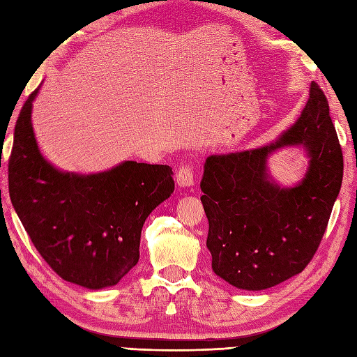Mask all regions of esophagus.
Wrapping results in <instances>:
<instances>
[{
  "label": "esophagus",
  "mask_w": 357,
  "mask_h": 357,
  "mask_svg": "<svg viewBox=\"0 0 357 357\" xmlns=\"http://www.w3.org/2000/svg\"><path fill=\"white\" fill-rule=\"evenodd\" d=\"M176 184L181 188L192 187L195 184V173L190 165H183L176 173Z\"/></svg>",
  "instance_id": "34e87169"
}]
</instances>
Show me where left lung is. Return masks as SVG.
<instances>
[{
    "mask_svg": "<svg viewBox=\"0 0 357 357\" xmlns=\"http://www.w3.org/2000/svg\"><path fill=\"white\" fill-rule=\"evenodd\" d=\"M285 146H302L309 158L305 178L293 188L279 186L268 172V158ZM342 176V150L327 98L312 82L299 118L275 141L206 159L201 201L211 268L248 291L299 275L321 244Z\"/></svg>",
    "mask_w": 357,
    "mask_h": 357,
    "instance_id": "obj_1",
    "label": "left lung"
}]
</instances>
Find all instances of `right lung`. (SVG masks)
<instances>
[{
    "label": "right lung",
    "instance_id": "1",
    "mask_svg": "<svg viewBox=\"0 0 357 357\" xmlns=\"http://www.w3.org/2000/svg\"><path fill=\"white\" fill-rule=\"evenodd\" d=\"M38 87L22 105L9 159L12 206L35 248L67 282L116 285L139 261L147 216L174 190L169 165L124 161L110 170L63 172L45 159L32 127Z\"/></svg>",
    "mask_w": 357,
    "mask_h": 357
}]
</instances>
